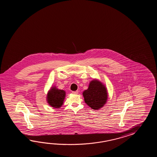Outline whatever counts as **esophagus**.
Masks as SVG:
<instances>
[{
  "instance_id": "esophagus-1",
  "label": "esophagus",
  "mask_w": 157,
  "mask_h": 157,
  "mask_svg": "<svg viewBox=\"0 0 157 157\" xmlns=\"http://www.w3.org/2000/svg\"><path fill=\"white\" fill-rule=\"evenodd\" d=\"M72 93L74 94H78V91H72Z\"/></svg>"
}]
</instances>
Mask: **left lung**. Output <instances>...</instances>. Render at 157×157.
<instances>
[{"instance_id": "obj_1", "label": "left lung", "mask_w": 157, "mask_h": 157, "mask_svg": "<svg viewBox=\"0 0 157 157\" xmlns=\"http://www.w3.org/2000/svg\"><path fill=\"white\" fill-rule=\"evenodd\" d=\"M85 102L94 110H99L107 103L108 93L107 87L98 79L90 81L87 90L83 91Z\"/></svg>"}]
</instances>
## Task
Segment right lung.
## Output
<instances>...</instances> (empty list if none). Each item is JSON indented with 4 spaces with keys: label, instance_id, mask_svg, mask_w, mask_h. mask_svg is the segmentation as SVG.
I'll return each mask as SVG.
<instances>
[{
    "label": "right lung",
    "instance_id": "right-lung-1",
    "mask_svg": "<svg viewBox=\"0 0 157 157\" xmlns=\"http://www.w3.org/2000/svg\"><path fill=\"white\" fill-rule=\"evenodd\" d=\"M65 98L64 90L59 89L56 86H52L47 93V103L54 108H59L63 105Z\"/></svg>",
    "mask_w": 157,
    "mask_h": 157
}]
</instances>
